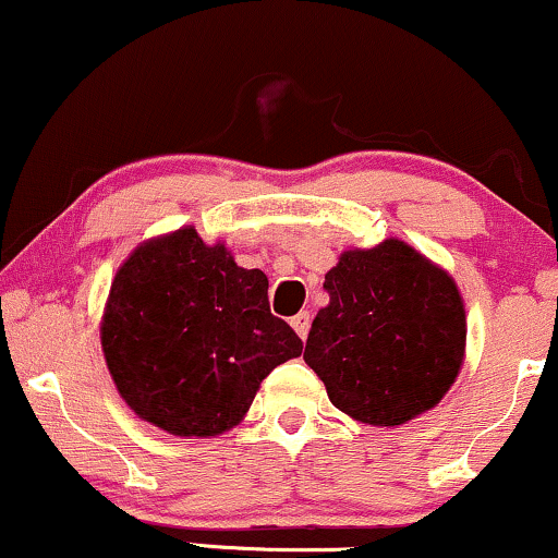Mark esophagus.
Wrapping results in <instances>:
<instances>
[{
  "instance_id": "esophagus-1",
  "label": "esophagus",
  "mask_w": 558,
  "mask_h": 558,
  "mask_svg": "<svg viewBox=\"0 0 558 558\" xmlns=\"http://www.w3.org/2000/svg\"><path fill=\"white\" fill-rule=\"evenodd\" d=\"M310 320H313V317H310L307 310H302V313H296L292 320H289V323H292V328L296 330V336L302 338V341H305L307 332H310Z\"/></svg>"
}]
</instances>
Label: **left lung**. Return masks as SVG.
Wrapping results in <instances>:
<instances>
[{
	"label": "left lung",
	"instance_id": "obj_1",
	"mask_svg": "<svg viewBox=\"0 0 558 558\" xmlns=\"http://www.w3.org/2000/svg\"><path fill=\"white\" fill-rule=\"evenodd\" d=\"M323 289L330 302L310 328L305 364L330 402L368 425H402L436 408L466 345L453 279L389 238L372 251H345Z\"/></svg>",
	"mask_w": 558,
	"mask_h": 558
}]
</instances>
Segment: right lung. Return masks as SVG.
<instances>
[{"label":"right lung","mask_w":558,"mask_h":558,"mask_svg":"<svg viewBox=\"0 0 558 558\" xmlns=\"http://www.w3.org/2000/svg\"><path fill=\"white\" fill-rule=\"evenodd\" d=\"M102 351L122 400L173 436H220L248 412L300 336L269 310V279L194 228L133 251L112 281Z\"/></svg>","instance_id":"right-lung-1"}]
</instances>
